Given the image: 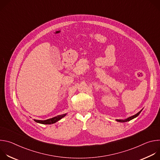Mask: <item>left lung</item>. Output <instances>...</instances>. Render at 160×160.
Segmentation results:
<instances>
[{"label":"left lung","mask_w":160,"mask_h":160,"mask_svg":"<svg viewBox=\"0 0 160 160\" xmlns=\"http://www.w3.org/2000/svg\"><path fill=\"white\" fill-rule=\"evenodd\" d=\"M142 109H141L139 112H138V113L135 114V115H133V116H132V117H128V118H126V119H125V120H116V121H117V122H122V123L129 122V121L132 120V119H133V118H136V117H138L139 115V114L141 113V112L142 111Z\"/></svg>","instance_id":"1"}]
</instances>
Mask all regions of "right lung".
Here are the masks:
<instances>
[{"mask_svg":"<svg viewBox=\"0 0 160 160\" xmlns=\"http://www.w3.org/2000/svg\"><path fill=\"white\" fill-rule=\"evenodd\" d=\"M67 115V113L65 114H62V115H58L57 117H55L54 118L46 120H35V121L37 123H39L41 124H45V125H50V124H53L55 123L56 122H57L58 121L60 120L61 119H62L63 117H64L66 115Z\"/></svg>","mask_w":160,"mask_h":160,"instance_id":"add662e5","label":"right lung"}]
</instances>
